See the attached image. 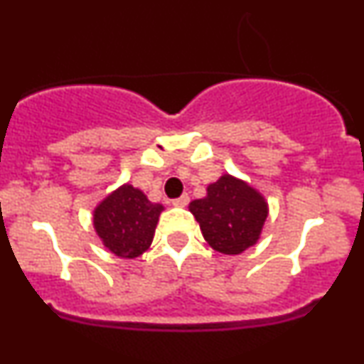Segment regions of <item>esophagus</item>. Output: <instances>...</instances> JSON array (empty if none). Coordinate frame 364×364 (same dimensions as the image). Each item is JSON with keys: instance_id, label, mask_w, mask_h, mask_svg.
<instances>
[{"instance_id": "esophagus-1", "label": "esophagus", "mask_w": 364, "mask_h": 364, "mask_svg": "<svg viewBox=\"0 0 364 364\" xmlns=\"http://www.w3.org/2000/svg\"><path fill=\"white\" fill-rule=\"evenodd\" d=\"M188 202H190V196H188V195L185 193V195L179 196V198H174V200H173V205H174V207H186Z\"/></svg>"}]
</instances>
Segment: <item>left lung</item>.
I'll use <instances>...</instances> for the list:
<instances>
[{"mask_svg": "<svg viewBox=\"0 0 364 364\" xmlns=\"http://www.w3.org/2000/svg\"><path fill=\"white\" fill-rule=\"evenodd\" d=\"M190 210L207 243L225 255L243 253L257 243L267 219L260 193L229 174L207 188L205 198L191 202Z\"/></svg>", "mask_w": 364, "mask_h": 364, "instance_id": "obj_1", "label": "left lung"}]
</instances>
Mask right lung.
I'll return each instance as SVG.
<instances>
[{"label":"right lung","mask_w":364,"mask_h":364,"mask_svg":"<svg viewBox=\"0 0 364 364\" xmlns=\"http://www.w3.org/2000/svg\"><path fill=\"white\" fill-rule=\"evenodd\" d=\"M162 205L132 185L121 186L95 208L94 225L104 245L124 258L139 257L154 240Z\"/></svg>","instance_id":"add662e5"}]
</instances>
